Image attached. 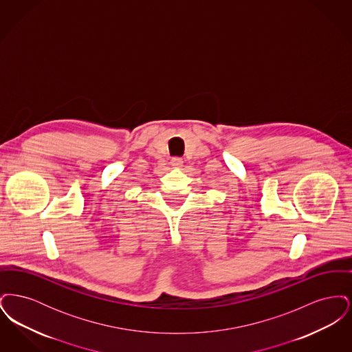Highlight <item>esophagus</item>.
<instances>
[{"instance_id": "obj_1", "label": "esophagus", "mask_w": 352, "mask_h": 352, "mask_svg": "<svg viewBox=\"0 0 352 352\" xmlns=\"http://www.w3.org/2000/svg\"><path fill=\"white\" fill-rule=\"evenodd\" d=\"M170 165H171L174 168H181L184 166V161H182V158L175 157V158H173V160H171Z\"/></svg>"}]
</instances>
